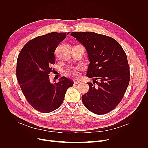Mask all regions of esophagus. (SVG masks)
Here are the masks:
<instances>
[{
    "label": "esophagus",
    "instance_id": "esophagus-1",
    "mask_svg": "<svg viewBox=\"0 0 148 148\" xmlns=\"http://www.w3.org/2000/svg\"><path fill=\"white\" fill-rule=\"evenodd\" d=\"M80 83V81H74V84H79Z\"/></svg>",
    "mask_w": 148,
    "mask_h": 148
}]
</instances>
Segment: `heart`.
<instances>
[{
	"mask_svg": "<svg viewBox=\"0 0 148 148\" xmlns=\"http://www.w3.org/2000/svg\"><path fill=\"white\" fill-rule=\"evenodd\" d=\"M78 69H79L78 68H69L68 69L66 70L65 73L68 75L72 76L73 77H77V76L79 75Z\"/></svg>",
	"mask_w": 148,
	"mask_h": 148,
	"instance_id": "heart-1",
	"label": "heart"
}]
</instances>
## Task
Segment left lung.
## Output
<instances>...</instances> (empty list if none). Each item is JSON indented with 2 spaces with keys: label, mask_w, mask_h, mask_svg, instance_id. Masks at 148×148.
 <instances>
[{
  "label": "left lung",
  "mask_w": 148,
  "mask_h": 148,
  "mask_svg": "<svg viewBox=\"0 0 148 148\" xmlns=\"http://www.w3.org/2000/svg\"><path fill=\"white\" fill-rule=\"evenodd\" d=\"M71 35L86 49L90 62L86 75L97 84L95 87L88 83L89 90L82 96L83 104L97 114L110 112L121 102L130 82L125 51L117 41L104 35L73 32Z\"/></svg>",
  "instance_id": "obj_1"
}]
</instances>
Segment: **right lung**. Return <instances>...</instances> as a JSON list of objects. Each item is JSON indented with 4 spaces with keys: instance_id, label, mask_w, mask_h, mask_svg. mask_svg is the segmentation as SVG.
<instances>
[{
    "instance_id": "add662e5",
    "label": "right lung",
    "mask_w": 148,
    "mask_h": 148,
    "mask_svg": "<svg viewBox=\"0 0 148 148\" xmlns=\"http://www.w3.org/2000/svg\"><path fill=\"white\" fill-rule=\"evenodd\" d=\"M69 34L51 32L36 37L23 47L18 55V82L28 103L40 112L56 110L63 102L67 89L73 85L74 82L65 77L51 83L49 75L55 64L54 51Z\"/></svg>"
}]
</instances>
